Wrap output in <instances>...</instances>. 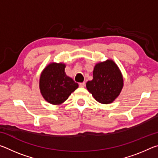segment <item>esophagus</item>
<instances>
[{"instance_id":"34e87169","label":"esophagus","mask_w":158,"mask_h":158,"mask_svg":"<svg viewBox=\"0 0 158 158\" xmlns=\"http://www.w3.org/2000/svg\"><path fill=\"white\" fill-rule=\"evenodd\" d=\"M85 82H82V83H80V84H79V86L83 88V87H85Z\"/></svg>"}]
</instances>
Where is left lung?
Masks as SVG:
<instances>
[{"label":"left lung","instance_id":"8db88e82","mask_svg":"<svg viewBox=\"0 0 158 158\" xmlns=\"http://www.w3.org/2000/svg\"><path fill=\"white\" fill-rule=\"evenodd\" d=\"M93 80L86 83L87 90L98 102L107 105L116 100L123 87V78L112 60L98 63L93 69Z\"/></svg>","mask_w":158,"mask_h":158}]
</instances>
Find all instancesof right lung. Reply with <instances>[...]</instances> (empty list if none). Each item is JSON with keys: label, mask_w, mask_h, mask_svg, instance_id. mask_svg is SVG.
Returning <instances> with one entry per match:
<instances>
[{"label": "right lung", "mask_w": 158, "mask_h": 158, "mask_svg": "<svg viewBox=\"0 0 158 158\" xmlns=\"http://www.w3.org/2000/svg\"><path fill=\"white\" fill-rule=\"evenodd\" d=\"M64 63H52L42 72L40 90L45 100L52 105H60L68 98L79 85L66 75Z\"/></svg>", "instance_id": "obj_1"}]
</instances>
